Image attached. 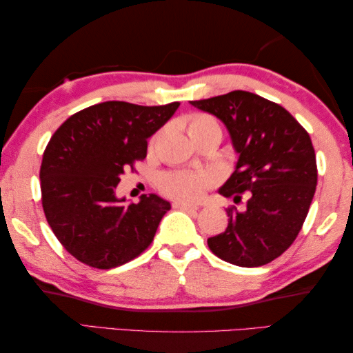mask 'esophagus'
Here are the masks:
<instances>
[{"label": "esophagus", "instance_id": "obj_1", "mask_svg": "<svg viewBox=\"0 0 353 353\" xmlns=\"http://www.w3.org/2000/svg\"><path fill=\"white\" fill-rule=\"evenodd\" d=\"M173 208H175V210H184V211H197L199 210L197 205L183 203V201H175V203H173Z\"/></svg>", "mask_w": 353, "mask_h": 353}]
</instances>
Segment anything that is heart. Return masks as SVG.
Here are the masks:
<instances>
[{
    "mask_svg": "<svg viewBox=\"0 0 353 353\" xmlns=\"http://www.w3.org/2000/svg\"><path fill=\"white\" fill-rule=\"evenodd\" d=\"M186 130L190 139L211 131H221L217 120L210 114L194 112L186 117ZM154 139L152 141L153 145ZM212 176L206 172H165L159 176L158 186L167 197L181 201H197L212 186Z\"/></svg>",
    "mask_w": 353,
    "mask_h": 353,
    "instance_id": "heart-1",
    "label": "heart"
}]
</instances>
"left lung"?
<instances>
[{"instance_id": "1", "label": "left lung", "mask_w": 353, "mask_h": 353, "mask_svg": "<svg viewBox=\"0 0 353 353\" xmlns=\"http://www.w3.org/2000/svg\"><path fill=\"white\" fill-rule=\"evenodd\" d=\"M190 105L221 119L239 154L223 197L245 210L227 208L228 227L208 239L223 261L258 268L283 255L307 219L317 184L316 153L307 130L285 108L245 90Z\"/></svg>"}]
</instances>
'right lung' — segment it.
Returning <instances> with one entry per match:
<instances>
[{"instance_id":"add662e5","label":"right lung","mask_w":353,"mask_h":353,"mask_svg":"<svg viewBox=\"0 0 353 353\" xmlns=\"http://www.w3.org/2000/svg\"><path fill=\"white\" fill-rule=\"evenodd\" d=\"M180 106L105 101L73 114L51 136L40 165L46 221L78 261L112 269L148 248L170 203L142 195L125 206L120 175L147 156V139Z\"/></svg>"}]
</instances>
